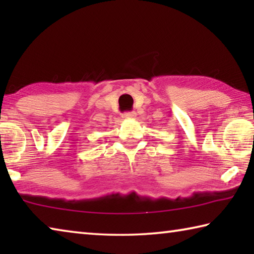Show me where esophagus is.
<instances>
[{
    "mask_svg": "<svg viewBox=\"0 0 254 254\" xmlns=\"http://www.w3.org/2000/svg\"><path fill=\"white\" fill-rule=\"evenodd\" d=\"M135 115H136L135 112H126V113L122 114V118L126 119V120H127V119H134Z\"/></svg>",
    "mask_w": 254,
    "mask_h": 254,
    "instance_id": "obj_1",
    "label": "esophagus"
}]
</instances>
